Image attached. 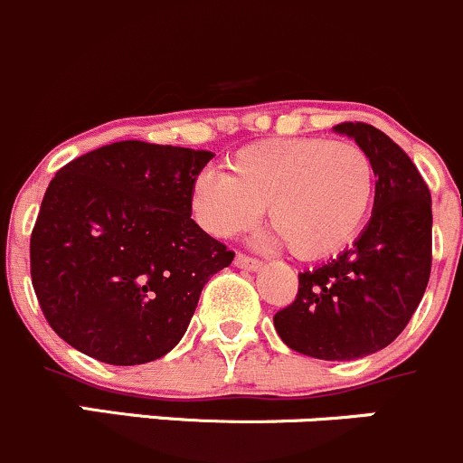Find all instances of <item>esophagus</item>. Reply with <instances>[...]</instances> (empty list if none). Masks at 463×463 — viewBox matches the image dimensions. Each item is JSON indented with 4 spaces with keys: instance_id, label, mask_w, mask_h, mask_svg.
I'll list each match as a JSON object with an SVG mask.
<instances>
[{
    "instance_id": "34e87169",
    "label": "esophagus",
    "mask_w": 463,
    "mask_h": 463,
    "mask_svg": "<svg viewBox=\"0 0 463 463\" xmlns=\"http://www.w3.org/2000/svg\"><path fill=\"white\" fill-rule=\"evenodd\" d=\"M235 266L237 269H244V270H258L261 266L260 260L250 258V255H244V253H237L235 255Z\"/></svg>"
}]
</instances>
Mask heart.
<instances>
[{"instance_id": "1", "label": "heart", "mask_w": 463, "mask_h": 463, "mask_svg": "<svg viewBox=\"0 0 463 463\" xmlns=\"http://www.w3.org/2000/svg\"><path fill=\"white\" fill-rule=\"evenodd\" d=\"M228 175L203 172L193 185L197 222L214 237L255 226L261 208L300 260L334 255L356 237L374 203L376 170L352 141L266 138L237 149Z\"/></svg>"}]
</instances>
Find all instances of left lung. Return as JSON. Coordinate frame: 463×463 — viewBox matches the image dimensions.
I'll list each match as a JSON object with an SVG mask.
<instances>
[{
  "label": "left lung",
  "mask_w": 463,
  "mask_h": 463,
  "mask_svg": "<svg viewBox=\"0 0 463 463\" xmlns=\"http://www.w3.org/2000/svg\"><path fill=\"white\" fill-rule=\"evenodd\" d=\"M376 170L374 213L352 249L298 275L273 316L279 338L322 361H354L394 343L417 311L432 266V199L417 165L381 129L340 123Z\"/></svg>",
  "instance_id": "left-lung-1"
}]
</instances>
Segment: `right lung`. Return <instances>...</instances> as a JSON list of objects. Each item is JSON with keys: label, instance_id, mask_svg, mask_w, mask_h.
<instances>
[{"label": "right lung", "instance_id": "right-lung-1", "mask_svg": "<svg viewBox=\"0 0 463 463\" xmlns=\"http://www.w3.org/2000/svg\"><path fill=\"white\" fill-rule=\"evenodd\" d=\"M213 154L118 141L73 158L46 188L31 279L51 329L109 365L165 356L203 284L235 253L190 219Z\"/></svg>", "mask_w": 463, "mask_h": 463}]
</instances>
